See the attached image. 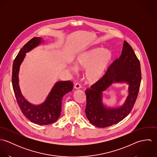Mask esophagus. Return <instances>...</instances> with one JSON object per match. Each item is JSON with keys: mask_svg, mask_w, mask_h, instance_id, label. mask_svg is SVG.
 Instances as JSON below:
<instances>
[{"mask_svg": "<svg viewBox=\"0 0 157 157\" xmlns=\"http://www.w3.org/2000/svg\"><path fill=\"white\" fill-rule=\"evenodd\" d=\"M74 88H75L76 90H78V89H80V88H81V86H80V85L79 83H75V84L74 85Z\"/></svg>", "mask_w": 157, "mask_h": 157, "instance_id": "obj_1", "label": "esophagus"}]
</instances>
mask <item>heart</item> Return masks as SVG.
<instances>
[{
    "label": "heart",
    "mask_w": 157,
    "mask_h": 157,
    "mask_svg": "<svg viewBox=\"0 0 157 157\" xmlns=\"http://www.w3.org/2000/svg\"><path fill=\"white\" fill-rule=\"evenodd\" d=\"M112 57V52L109 49L94 48L80 54L76 59V65L80 69H86L85 78L87 82L92 83L103 77ZM72 69L75 70V67Z\"/></svg>",
    "instance_id": "heart-1"
}]
</instances>
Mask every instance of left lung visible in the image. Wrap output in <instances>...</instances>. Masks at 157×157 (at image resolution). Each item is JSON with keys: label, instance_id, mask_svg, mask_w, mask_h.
<instances>
[{"label": "left lung", "instance_id": "left-lung-1", "mask_svg": "<svg viewBox=\"0 0 157 157\" xmlns=\"http://www.w3.org/2000/svg\"><path fill=\"white\" fill-rule=\"evenodd\" d=\"M141 80L140 62L131 45L124 41L120 57L112 63L99 80L85 91V113L90 123L103 128L115 124L127 117L134 106ZM113 82H126L129 85L127 100L118 108H109L102 103V92Z\"/></svg>", "mask_w": 157, "mask_h": 157}]
</instances>
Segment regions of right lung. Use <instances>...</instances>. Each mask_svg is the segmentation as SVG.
<instances>
[{"mask_svg": "<svg viewBox=\"0 0 157 157\" xmlns=\"http://www.w3.org/2000/svg\"><path fill=\"white\" fill-rule=\"evenodd\" d=\"M43 42L40 37H34L23 46L14 60L12 72V85L18 105L23 114L29 120L39 125H46L56 121L62 110L63 97L71 91L73 83L71 81L56 83L45 101L39 105L30 103L23 97L19 85V68L26 56L35 47Z\"/></svg>", "mask_w": 157, "mask_h": 157, "instance_id": "right-lung-1", "label": "right lung"}]
</instances>
